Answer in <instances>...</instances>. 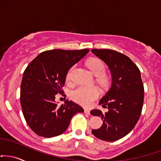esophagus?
I'll return each instance as SVG.
<instances>
[{
    "mask_svg": "<svg viewBox=\"0 0 161 161\" xmlns=\"http://www.w3.org/2000/svg\"><path fill=\"white\" fill-rule=\"evenodd\" d=\"M85 113H86V114H90V110L89 109H85Z\"/></svg>",
    "mask_w": 161,
    "mask_h": 161,
    "instance_id": "esophagus-1",
    "label": "esophagus"
}]
</instances>
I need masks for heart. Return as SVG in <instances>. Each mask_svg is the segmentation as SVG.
<instances>
[{"instance_id": "1", "label": "heart", "mask_w": 161, "mask_h": 161, "mask_svg": "<svg viewBox=\"0 0 161 161\" xmlns=\"http://www.w3.org/2000/svg\"><path fill=\"white\" fill-rule=\"evenodd\" d=\"M88 67L93 74L97 75V80L102 86H106L109 83V76L105 73L106 65L104 62L100 58H92L87 63ZM75 68V66H73L69 69L67 73V81L72 79V75ZM100 94V89L96 86L85 87L80 86L71 93V97L75 102L78 103L81 105L85 106H89L96 99L99 97Z\"/></svg>"}]
</instances>
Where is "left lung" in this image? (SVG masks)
<instances>
[{"mask_svg":"<svg viewBox=\"0 0 161 161\" xmlns=\"http://www.w3.org/2000/svg\"><path fill=\"white\" fill-rule=\"evenodd\" d=\"M92 52L105 62L112 73L111 87L99 103L109 111H91L92 115L101 117L103 122L92 132L101 140L113 142L128 134L138 122L144 101V86L138 67L127 55L111 49H94Z\"/></svg>","mask_w":161,"mask_h":161,"instance_id":"obj_1","label":"left lung"}]
</instances>
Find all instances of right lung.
Returning <instances> with one entry per match:
<instances>
[{
	"label": "right lung",
	"mask_w": 161,
	"mask_h": 161,
	"mask_svg": "<svg viewBox=\"0 0 161 161\" xmlns=\"http://www.w3.org/2000/svg\"><path fill=\"white\" fill-rule=\"evenodd\" d=\"M88 52V49L48 50L36 56L25 69L20 103L25 121L38 136H58L67 129L75 114L84 112L71 100L59 106L55 99L57 94L64 95L62 87L69 68Z\"/></svg>",
	"instance_id": "1"
}]
</instances>
